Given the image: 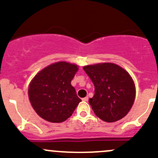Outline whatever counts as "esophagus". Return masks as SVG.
Returning <instances> with one entry per match:
<instances>
[{
  "mask_svg": "<svg viewBox=\"0 0 158 158\" xmlns=\"http://www.w3.org/2000/svg\"><path fill=\"white\" fill-rule=\"evenodd\" d=\"M88 99H89V98H88V97H85V98H82V101H85V102H87V101H88Z\"/></svg>",
  "mask_w": 158,
  "mask_h": 158,
  "instance_id": "1",
  "label": "esophagus"
}]
</instances>
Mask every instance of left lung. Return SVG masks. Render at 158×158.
Returning <instances> with one entry per match:
<instances>
[{"instance_id":"8db88e82","label":"left lung","mask_w":158,"mask_h":158,"mask_svg":"<svg viewBox=\"0 0 158 158\" xmlns=\"http://www.w3.org/2000/svg\"><path fill=\"white\" fill-rule=\"evenodd\" d=\"M83 69L95 86L89 102L97 117L106 122L125 117L135 98V85L128 72L111 63L89 65Z\"/></svg>"}]
</instances>
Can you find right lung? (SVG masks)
<instances>
[{"label": "right lung", "mask_w": 158, "mask_h": 158, "mask_svg": "<svg viewBox=\"0 0 158 158\" xmlns=\"http://www.w3.org/2000/svg\"><path fill=\"white\" fill-rule=\"evenodd\" d=\"M78 71L76 64L58 62L44 68L30 82L28 95L38 115L53 123L66 121L82 100L71 81Z\"/></svg>", "instance_id": "obj_1"}]
</instances>
